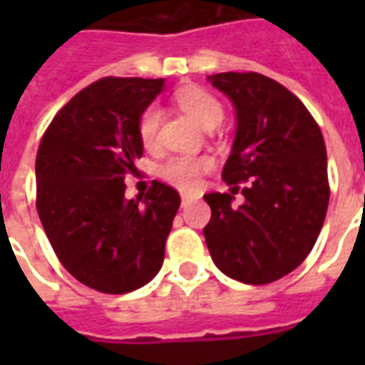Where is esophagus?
Returning a JSON list of instances; mask_svg holds the SVG:
<instances>
[{
	"label": "esophagus",
	"mask_w": 365,
	"mask_h": 365,
	"mask_svg": "<svg viewBox=\"0 0 365 365\" xmlns=\"http://www.w3.org/2000/svg\"><path fill=\"white\" fill-rule=\"evenodd\" d=\"M193 195H190V193H182V205H187V203H191L193 201Z\"/></svg>",
	"instance_id": "1"
}]
</instances>
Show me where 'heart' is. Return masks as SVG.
<instances>
[{"mask_svg":"<svg viewBox=\"0 0 365 365\" xmlns=\"http://www.w3.org/2000/svg\"><path fill=\"white\" fill-rule=\"evenodd\" d=\"M175 101L182 107V111L197 123L199 127L215 128L221 125L225 111L221 101L209 91L199 88H185L175 93ZM160 127V111L158 107H148L140 115L138 120V136L144 146H152L156 143ZM207 168V160L191 158V156H172L158 168V175L168 183H172L180 190H193L197 185L199 174Z\"/></svg>","mask_w":365,"mask_h":365,"instance_id":"1","label":"heart"}]
</instances>
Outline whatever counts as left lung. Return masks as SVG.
<instances>
[{
    "mask_svg": "<svg viewBox=\"0 0 365 365\" xmlns=\"http://www.w3.org/2000/svg\"><path fill=\"white\" fill-rule=\"evenodd\" d=\"M237 109V135L222 180L242 187L203 195V229L215 266L232 279L264 285L297 268L313 250L329 209L324 138L301 99L256 72L207 76ZM232 187V190H235Z\"/></svg>",
    "mask_w": 365,
    "mask_h": 365,
    "instance_id": "1",
    "label": "left lung"
}]
</instances>
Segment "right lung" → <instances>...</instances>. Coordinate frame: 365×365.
Segmentation results:
<instances>
[{"label":"right lung","mask_w":365,"mask_h":365,"mask_svg":"<svg viewBox=\"0 0 365 365\" xmlns=\"http://www.w3.org/2000/svg\"><path fill=\"white\" fill-rule=\"evenodd\" d=\"M164 80L101 78L52 119L36 152V211L62 266L101 293H130L158 274L180 209L162 182L125 199L143 156L138 120Z\"/></svg>","instance_id":"obj_1"}]
</instances>
